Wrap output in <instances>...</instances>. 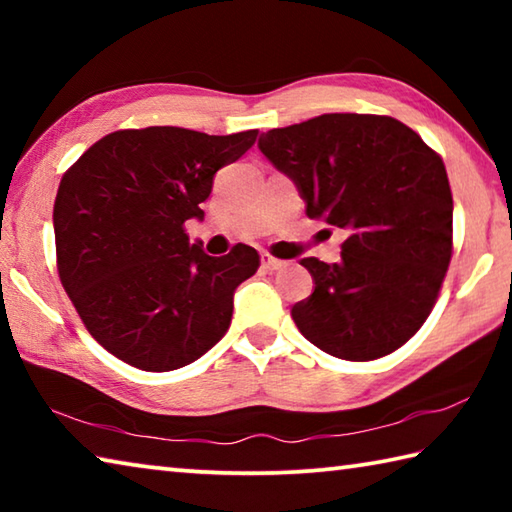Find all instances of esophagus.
Segmentation results:
<instances>
[{"label":"esophagus","mask_w":512,"mask_h":512,"mask_svg":"<svg viewBox=\"0 0 512 512\" xmlns=\"http://www.w3.org/2000/svg\"><path fill=\"white\" fill-rule=\"evenodd\" d=\"M284 264L287 262H282V259H277L268 253H262V268H266V271H280V268H284Z\"/></svg>","instance_id":"34e87169"}]
</instances>
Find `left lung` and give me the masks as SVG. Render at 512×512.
I'll list each match as a JSON object with an SVG mask.
<instances>
[{
  "label": "left lung",
  "mask_w": 512,
  "mask_h": 512,
  "mask_svg": "<svg viewBox=\"0 0 512 512\" xmlns=\"http://www.w3.org/2000/svg\"><path fill=\"white\" fill-rule=\"evenodd\" d=\"M296 183L309 219L348 232L341 262L300 259L314 293L293 323L327 354L372 361L418 332L452 259L454 201L443 158L402 121L329 112L259 137Z\"/></svg>",
  "instance_id": "8db88e82"
}]
</instances>
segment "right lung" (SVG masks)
<instances>
[{"instance_id": "right-lung-1", "label": "right lung", "mask_w": 512, "mask_h": 512, "mask_svg": "<svg viewBox=\"0 0 512 512\" xmlns=\"http://www.w3.org/2000/svg\"><path fill=\"white\" fill-rule=\"evenodd\" d=\"M257 131L207 135L149 126L94 142L60 180L54 203L60 282L83 325L117 359L169 372L228 332L232 298L255 275V248L210 257L189 244L214 173L239 160Z\"/></svg>"}]
</instances>
